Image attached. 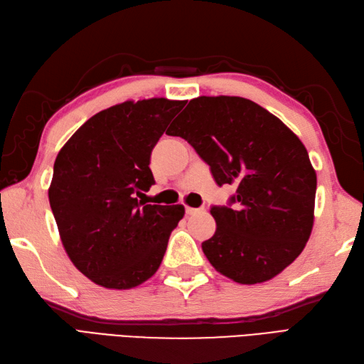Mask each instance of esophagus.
<instances>
[{
	"mask_svg": "<svg viewBox=\"0 0 364 364\" xmlns=\"http://www.w3.org/2000/svg\"><path fill=\"white\" fill-rule=\"evenodd\" d=\"M202 208H194V207H185V211H187V215H194V213H198Z\"/></svg>",
	"mask_w": 364,
	"mask_h": 364,
	"instance_id": "1",
	"label": "esophagus"
}]
</instances>
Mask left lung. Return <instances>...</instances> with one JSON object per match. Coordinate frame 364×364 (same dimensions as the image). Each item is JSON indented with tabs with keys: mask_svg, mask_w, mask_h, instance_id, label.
Here are the masks:
<instances>
[{
	"mask_svg": "<svg viewBox=\"0 0 364 364\" xmlns=\"http://www.w3.org/2000/svg\"><path fill=\"white\" fill-rule=\"evenodd\" d=\"M177 136L210 165L228 205L210 213L216 232L207 259L239 284L269 281L303 252L314 227L316 173L307 149L278 117L242 97H198L176 119Z\"/></svg>",
	"mask_w": 364,
	"mask_h": 364,
	"instance_id": "obj_1",
	"label": "left lung"
}]
</instances>
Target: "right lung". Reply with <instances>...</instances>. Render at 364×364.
Wrapping results in <instances>:
<instances>
[{
  "mask_svg": "<svg viewBox=\"0 0 364 364\" xmlns=\"http://www.w3.org/2000/svg\"><path fill=\"white\" fill-rule=\"evenodd\" d=\"M185 103L148 99L111 106L60 149L49 203L69 259L95 284L137 287L164 259L185 208L137 196L154 183L151 151Z\"/></svg>",
  "mask_w": 364,
  "mask_h": 364,
  "instance_id": "1",
  "label": "right lung"
}]
</instances>
